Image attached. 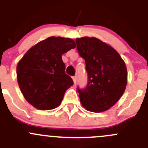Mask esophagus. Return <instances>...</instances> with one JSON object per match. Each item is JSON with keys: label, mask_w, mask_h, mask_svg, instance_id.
Returning a JSON list of instances; mask_svg holds the SVG:
<instances>
[{"label": "esophagus", "mask_w": 148, "mask_h": 148, "mask_svg": "<svg viewBox=\"0 0 148 148\" xmlns=\"http://www.w3.org/2000/svg\"><path fill=\"white\" fill-rule=\"evenodd\" d=\"M72 79H73V81H74V84L77 83V77H73Z\"/></svg>", "instance_id": "obj_1"}]
</instances>
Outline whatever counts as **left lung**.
I'll return each instance as SVG.
<instances>
[{"label":"left lung","instance_id":"8db88e82","mask_svg":"<svg viewBox=\"0 0 148 148\" xmlns=\"http://www.w3.org/2000/svg\"><path fill=\"white\" fill-rule=\"evenodd\" d=\"M77 49L84 58L88 74L84 89L77 87L80 102L93 112L106 111L123 95L127 82L126 65L118 53L95 37L77 38Z\"/></svg>","mask_w":148,"mask_h":148}]
</instances>
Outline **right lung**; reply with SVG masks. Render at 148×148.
Wrapping results in <instances>:
<instances>
[{"mask_svg": "<svg viewBox=\"0 0 148 148\" xmlns=\"http://www.w3.org/2000/svg\"><path fill=\"white\" fill-rule=\"evenodd\" d=\"M71 38L51 36L25 53L17 65V79L26 101L35 108L49 110L62 102L66 89L74 84L65 73L62 54L74 49Z\"/></svg>", "mask_w": 148, "mask_h": 148, "instance_id": "obj_1", "label": "right lung"}]
</instances>
